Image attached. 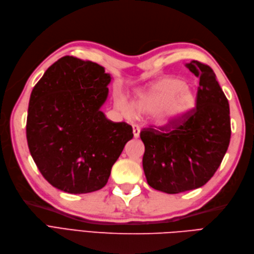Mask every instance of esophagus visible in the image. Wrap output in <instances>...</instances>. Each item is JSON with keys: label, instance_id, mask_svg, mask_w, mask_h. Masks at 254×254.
Wrapping results in <instances>:
<instances>
[{"label": "esophagus", "instance_id": "esophagus-1", "mask_svg": "<svg viewBox=\"0 0 254 254\" xmlns=\"http://www.w3.org/2000/svg\"><path fill=\"white\" fill-rule=\"evenodd\" d=\"M132 132H133V136L135 137H139L140 135V127L137 125H132Z\"/></svg>", "mask_w": 254, "mask_h": 254}]
</instances>
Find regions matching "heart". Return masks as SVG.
Masks as SVG:
<instances>
[{"label":"heart","instance_id":"b5f03b06","mask_svg":"<svg viewBox=\"0 0 254 254\" xmlns=\"http://www.w3.org/2000/svg\"><path fill=\"white\" fill-rule=\"evenodd\" d=\"M197 104V94L179 78L161 79L136 95L133 106L124 101L119 103L122 111L127 115L153 113L155 124L160 127H172L193 110ZM134 110L132 111V109Z\"/></svg>","mask_w":254,"mask_h":254}]
</instances>
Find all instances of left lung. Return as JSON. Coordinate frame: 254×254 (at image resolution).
Here are the masks:
<instances>
[{
	"mask_svg": "<svg viewBox=\"0 0 254 254\" xmlns=\"http://www.w3.org/2000/svg\"><path fill=\"white\" fill-rule=\"evenodd\" d=\"M199 78L196 108L172 127L143 129V170L149 186L167 194L200 188L224 159L231 137L230 109L212 68L186 64Z\"/></svg>",
	"mask_w": 254,
	"mask_h": 254,
	"instance_id": "8db88e82",
	"label": "left lung"
}]
</instances>
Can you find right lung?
Listing matches in <instances>:
<instances>
[{"label":"right lung","instance_id":"1","mask_svg":"<svg viewBox=\"0 0 254 254\" xmlns=\"http://www.w3.org/2000/svg\"><path fill=\"white\" fill-rule=\"evenodd\" d=\"M110 81L102 65L64 56L34 87L26 139L38 170L54 188L70 194L103 189L133 137L131 126L101 111Z\"/></svg>","mask_w":254,"mask_h":254}]
</instances>
